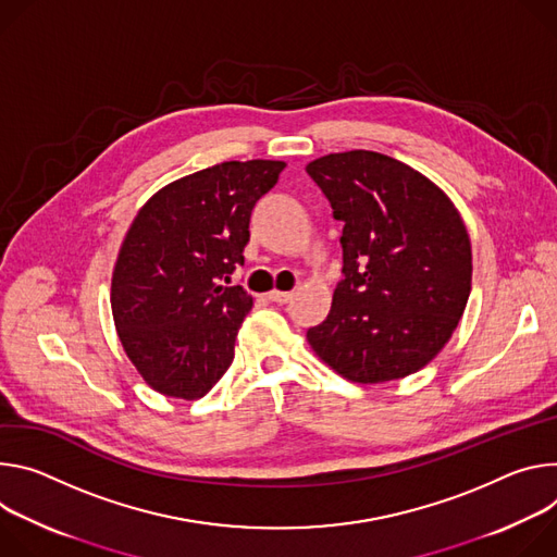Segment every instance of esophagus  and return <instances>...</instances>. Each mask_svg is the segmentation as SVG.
<instances>
[{
	"label": "esophagus",
	"mask_w": 557,
	"mask_h": 557,
	"mask_svg": "<svg viewBox=\"0 0 557 557\" xmlns=\"http://www.w3.org/2000/svg\"><path fill=\"white\" fill-rule=\"evenodd\" d=\"M268 298L274 300V302H278V305H285V302H289V300L294 298V292H278V289H272V292L268 294Z\"/></svg>",
	"instance_id": "1"
}]
</instances>
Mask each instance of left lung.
Returning a JSON list of instances; mask_svg holds the SVG:
<instances>
[{"label": "left lung", "instance_id": "1", "mask_svg": "<svg viewBox=\"0 0 557 557\" xmlns=\"http://www.w3.org/2000/svg\"><path fill=\"white\" fill-rule=\"evenodd\" d=\"M305 170L345 223L343 281L307 341L351 383L418 372L451 338L469 300L460 212L436 183L381 152H336Z\"/></svg>", "mask_w": 557, "mask_h": 557}]
</instances>
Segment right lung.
Returning a JSON list of instances; mask_svg holds the SVG:
<instances>
[{
  "instance_id": "right-lung-1",
  "label": "right lung",
  "mask_w": 557,
  "mask_h": 557,
  "mask_svg": "<svg viewBox=\"0 0 557 557\" xmlns=\"http://www.w3.org/2000/svg\"><path fill=\"white\" fill-rule=\"evenodd\" d=\"M283 161H225L172 181L135 216L112 272V319L144 381L195 400L227 372L252 296L225 287L243 265L250 216Z\"/></svg>"
}]
</instances>
